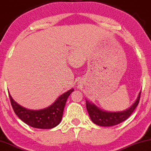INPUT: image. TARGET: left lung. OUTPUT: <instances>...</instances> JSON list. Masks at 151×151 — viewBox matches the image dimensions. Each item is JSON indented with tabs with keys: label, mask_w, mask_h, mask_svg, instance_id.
<instances>
[{
	"label": "left lung",
	"mask_w": 151,
	"mask_h": 151,
	"mask_svg": "<svg viewBox=\"0 0 151 151\" xmlns=\"http://www.w3.org/2000/svg\"><path fill=\"white\" fill-rule=\"evenodd\" d=\"M141 91L134 104L129 108L123 111L110 112L98 108L93 103L86 99V106L91 121L101 127H112L121 123L130 116L139 104Z\"/></svg>",
	"instance_id": "obj_1"
}]
</instances>
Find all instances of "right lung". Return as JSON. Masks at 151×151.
<instances>
[{
	"mask_svg": "<svg viewBox=\"0 0 151 151\" xmlns=\"http://www.w3.org/2000/svg\"><path fill=\"white\" fill-rule=\"evenodd\" d=\"M74 91L71 88L60 95L53 104L40 110H29L14 101L9 92L11 104L16 114L28 125L32 127L48 129L55 127L60 123L67 98Z\"/></svg>",
	"mask_w": 151,
	"mask_h": 151,
	"instance_id": "add662e5",
	"label": "right lung"
}]
</instances>
